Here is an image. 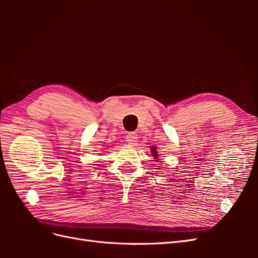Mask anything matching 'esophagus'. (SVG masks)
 Here are the masks:
<instances>
[{
  "instance_id": "obj_1",
  "label": "esophagus",
  "mask_w": 258,
  "mask_h": 258,
  "mask_svg": "<svg viewBox=\"0 0 258 258\" xmlns=\"http://www.w3.org/2000/svg\"><path fill=\"white\" fill-rule=\"evenodd\" d=\"M126 141L130 146H135L138 142V135L136 132H129L126 137Z\"/></svg>"
}]
</instances>
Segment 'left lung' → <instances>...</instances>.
I'll return each mask as SVG.
<instances>
[{"mask_svg":"<svg viewBox=\"0 0 258 258\" xmlns=\"http://www.w3.org/2000/svg\"><path fill=\"white\" fill-rule=\"evenodd\" d=\"M151 150H152L151 152H152L153 157H154V158H157V157H158V154H157V151H156V147L154 146V147H152V148H151Z\"/></svg>","mask_w":258,"mask_h":258,"instance_id":"obj_1","label":"left lung"}]
</instances>
